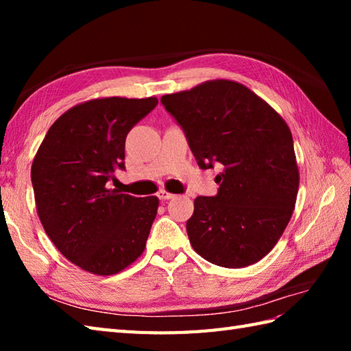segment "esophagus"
I'll return each instance as SVG.
<instances>
[{"mask_svg": "<svg viewBox=\"0 0 351 351\" xmlns=\"http://www.w3.org/2000/svg\"><path fill=\"white\" fill-rule=\"evenodd\" d=\"M158 197H160V200H169V199H173L175 195H173V193L167 191V190H160L158 191Z\"/></svg>", "mask_w": 351, "mask_h": 351, "instance_id": "esophagus-1", "label": "esophagus"}]
</instances>
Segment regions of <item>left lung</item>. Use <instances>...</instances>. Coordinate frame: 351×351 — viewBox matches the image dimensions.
Instances as JSON below:
<instances>
[{"instance_id":"8db88e82","label":"left lung","mask_w":351,"mask_h":351,"mask_svg":"<svg viewBox=\"0 0 351 351\" xmlns=\"http://www.w3.org/2000/svg\"><path fill=\"white\" fill-rule=\"evenodd\" d=\"M200 169L220 162L214 197L197 196L187 234L211 264L243 268L279 241L299 191L293 136L273 107L237 81L211 80L164 95Z\"/></svg>"}]
</instances>
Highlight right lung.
Segmentation results:
<instances>
[{
  "instance_id": "obj_1",
  "label": "right lung",
  "mask_w": 351,
  "mask_h": 351,
  "mask_svg": "<svg viewBox=\"0 0 351 351\" xmlns=\"http://www.w3.org/2000/svg\"><path fill=\"white\" fill-rule=\"evenodd\" d=\"M155 96L98 98L69 108L51 125L32 164L36 210L62 255L83 270L111 276L146 247L156 196L107 189L125 169V138L155 108Z\"/></svg>"
}]
</instances>
